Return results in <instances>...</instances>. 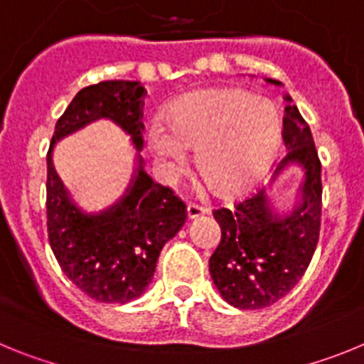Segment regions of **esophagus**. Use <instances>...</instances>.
Returning a JSON list of instances; mask_svg holds the SVG:
<instances>
[{"label":"esophagus","instance_id":"esophagus-1","mask_svg":"<svg viewBox=\"0 0 364 364\" xmlns=\"http://www.w3.org/2000/svg\"><path fill=\"white\" fill-rule=\"evenodd\" d=\"M208 213V208H204V205H198L195 204V202H189L188 204V218L191 220V218H197V217H202V215Z\"/></svg>","mask_w":364,"mask_h":364}]
</instances>
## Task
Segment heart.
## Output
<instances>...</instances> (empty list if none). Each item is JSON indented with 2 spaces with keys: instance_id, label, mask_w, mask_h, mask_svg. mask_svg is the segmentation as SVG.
<instances>
[{
  "instance_id": "obj_1",
  "label": "heart",
  "mask_w": 364,
  "mask_h": 364,
  "mask_svg": "<svg viewBox=\"0 0 364 364\" xmlns=\"http://www.w3.org/2000/svg\"><path fill=\"white\" fill-rule=\"evenodd\" d=\"M166 125L149 129V149L164 180L184 171L188 154L217 197L252 188L281 147V112L269 100L240 87H205L178 96L166 111Z\"/></svg>"
}]
</instances>
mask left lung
<instances>
[{
    "mask_svg": "<svg viewBox=\"0 0 364 364\" xmlns=\"http://www.w3.org/2000/svg\"><path fill=\"white\" fill-rule=\"evenodd\" d=\"M268 82L281 85L277 80ZM286 100L291 102L290 96ZM282 138L288 154L275 175L288 164H299L304 171L301 202L291 215L273 213L264 189L235 202L233 210L213 211L222 235L210 259L211 279L224 301L240 310L272 306L290 294L310 266L319 240L321 160L310 127L294 104L284 107Z\"/></svg>",
    "mask_w": 364,
    "mask_h": 364,
    "instance_id": "8db88e82",
    "label": "left lung"
}]
</instances>
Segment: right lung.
Here are the masks:
<instances>
[{"label":"right lung","mask_w":364,"mask_h":364,"mask_svg":"<svg viewBox=\"0 0 364 364\" xmlns=\"http://www.w3.org/2000/svg\"><path fill=\"white\" fill-rule=\"evenodd\" d=\"M138 82L107 80L74 96L58 118L50 149L60 138L96 118H109L144 144V98ZM47 153V233L58 264L83 294L100 302H129L153 279L164 244L184 226L188 210L173 189L154 184L138 160V175L127 195L100 215H85L70 202Z\"/></svg>","instance_id":"obj_1"}]
</instances>
